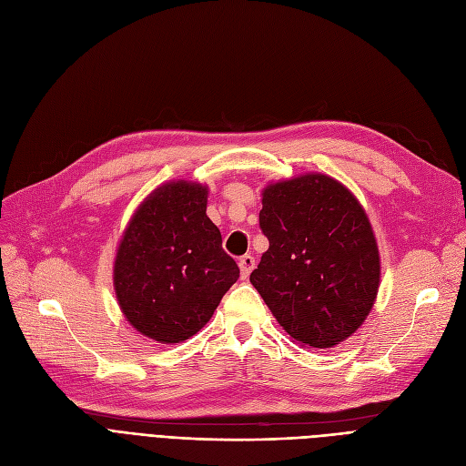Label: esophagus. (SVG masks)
<instances>
[{
    "instance_id": "obj_1",
    "label": "esophagus",
    "mask_w": 466,
    "mask_h": 466,
    "mask_svg": "<svg viewBox=\"0 0 466 466\" xmlns=\"http://www.w3.org/2000/svg\"><path fill=\"white\" fill-rule=\"evenodd\" d=\"M254 266H256V260H254V256H250V254H245V256H240V258H238V268H240V278H243V279H247V278L250 276V271L254 269Z\"/></svg>"
}]
</instances>
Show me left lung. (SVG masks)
Listing matches in <instances>:
<instances>
[{"instance_id":"obj_1","label":"left lung","mask_w":466,"mask_h":466,"mask_svg":"<svg viewBox=\"0 0 466 466\" xmlns=\"http://www.w3.org/2000/svg\"><path fill=\"white\" fill-rule=\"evenodd\" d=\"M260 229L269 248L250 274L283 329L328 349L355 333L380 285L376 238L362 206L328 175L269 185Z\"/></svg>"}]
</instances>
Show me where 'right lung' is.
<instances>
[{"label":"right lung","mask_w":466,"mask_h":466,"mask_svg":"<svg viewBox=\"0 0 466 466\" xmlns=\"http://www.w3.org/2000/svg\"><path fill=\"white\" fill-rule=\"evenodd\" d=\"M208 190L167 183L140 204L116 258L119 307L133 328L159 343H181L202 329L238 279L206 216Z\"/></svg>","instance_id":"1"}]
</instances>
